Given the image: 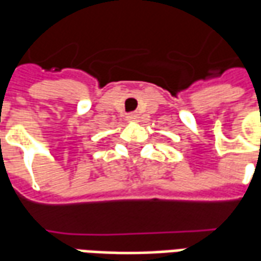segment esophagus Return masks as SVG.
<instances>
[{"label":"esophagus","mask_w":261,"mask_h":261,"mask_svg":"<svg viewBox=\"0 0 261 261\" xmlns=\"http://www.w3.org/2000/svg\"><path fill=\"white\" fill-rule=\"evenodd\" d=\"M127 119L130 120V121H137V120L140 119V116H138V113H130L127 116Z\"/></svg>","instance_id":"34e87169"}]
</instances>
